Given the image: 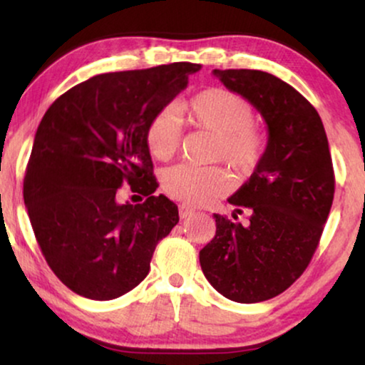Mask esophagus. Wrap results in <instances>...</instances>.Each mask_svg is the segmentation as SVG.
Masks as SVG:
<instances>
[{"label":"esophagus","mask_w":365,"mask_h":365,"mask_svg":"<svg viewBox=\"0 0 365 365\" xmlns=\"http://www.w3.org/2000/svg\"><path fill=\"white\" fill-rule=\"evenodd\" d=\"M191 214H194V207L187 206V204H181V206H179V216H181V219L189 217Z\"/></svg>","instance_id":"1"}]
</instances>
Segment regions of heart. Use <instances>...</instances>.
Masks as SVG:
<instances>
[{
    "mask_svg": "<svg viewBox=\"0 0 365 365\" xmlns=\"http://www.w3.org/2000/svg\"><path fill=\"white\" fill-rule=\"evenodd\" d=\"M191 126L216 134L214 161H224L239 174L251 173L261 161L266 138L252 123L251 104L224 89H206L178 108ZM181 119L171 108L161 109L148 126L146 141L154 158L166 161L181 144ZM227 174L216 166L178 164L163 176V186L171 196L186 202H206L227 189Z\"/></svg>",
    "mask_w": 365,
    "mask_h": 365,
    "instance_id": "heart-1",
    "label": "heart"
}]
</instances>
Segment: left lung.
<instances>
[{"mask_svg": "<svg viewBox=\"0 0 365 365\" xmlns=\"http://www.w3.org/2000/svg\"><path fill=\"white\" fill-rule=\"evenodd\" d=\"M267 124L252 176L229 197L239 222L214 214L216 236L199 252L211 286L242 304L272 299L301 277L316 252L334 199L329 143L316 108L282 79L257 69H214Z\"/></svg>", "mask_w": 365, "mask_h": 365, "instance_id": "1", "label": "left lung"}]
</instances>
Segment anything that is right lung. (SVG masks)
<instances>
[{"label":"right lung","instance_id":"obj_1","mask_svg":"<svg viewBox=\"0 0 365 365\" xmlns=\"http://www.w3.org/2000/svg\"><path fill=\"white\" fill-rule=\"evenodd\" d=\"M199 69L173 63L98 74L59 96L39 123L24 206L48 266L79 296L111 301L136 287L179 222L176 204L153 194L146 133ZM123 182L147 201L119 203Z\"/></svg>","mask_w":365,"mask_h":365}]
</instances>
